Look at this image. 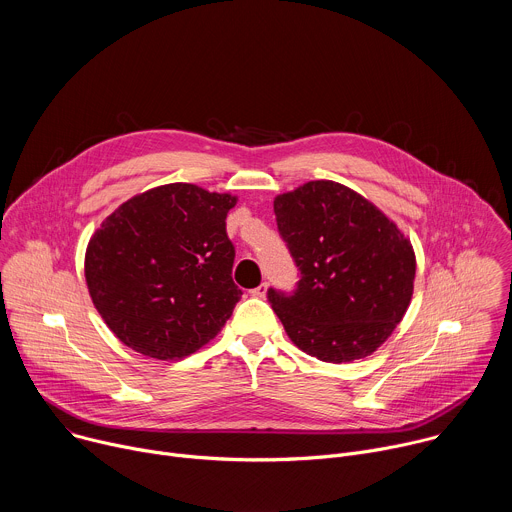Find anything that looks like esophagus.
Returning a JSON list of instances; mask_svg holds the SVG:
<instances>
[{
    "label": "esophagus",
    "mask_w": 512,
    "mask_h": 512,
    "mask_svg": "<svg viewBox=\"0 0 512 512\" xmlns=\"http://www.w3.org/2000/svg\"><path fill=\"white\" fill-rule=\"evenodd\" d=\"M267 287H269V285L263 281L261 285H257L255 289H251V296H255V298H265V296H267Z\"/></svg>",
    "instance_id": "obj_1"
}]
</instances>
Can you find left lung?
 <instances>
[{
  "label": "left lung",
  "mask_w": 512,
  "mask_h": 512,
  "mask_svg": "<svg viewBox=\"0 0 512 512\" xmlns=\"http://www.w3.org/2000/svg\"><path fill=\"white\" fill-rule=\"evenodd\" d=\"M273 208L302 271L294 296L269 289L285 334L324 362L371 356L411 304V241L369 198L332 180L277 194Z\"/></svg>",
  "instance_id": "8db88e82"
}]
</instances>
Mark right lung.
Returning a JSON list of instances; mask_svg holds the SVG:
<instances>
[{
	"label": "right lung",
	"mask_w": 512,
	"mask_h": 512,
	"mask_svg": "<svg viewBox=\"0 0 512 512\" xmlns=\"http://www.w3.org/2000/svg\"><path fill=\"white\" fill-rule=\"evenodd\" d=\"M229 192L174 182L131 196L93 233L85 253L91 300L131 350L180 360L223 330L241 298Z\"/></svg>",
	"instance_id": "1"
}]
</instances>
